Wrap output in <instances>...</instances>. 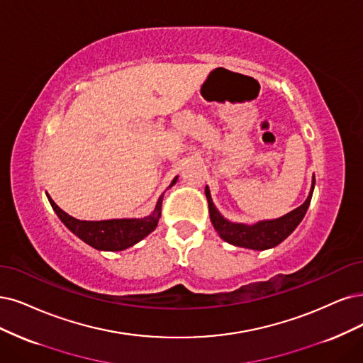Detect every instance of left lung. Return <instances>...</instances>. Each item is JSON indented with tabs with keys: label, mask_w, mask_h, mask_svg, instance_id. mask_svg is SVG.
Here are the masks:
<instances>
[{
	"label": "left lung",
	"mask_w": 363,
	"mask_h": 363,
	"mask_svg": "<svg viewBox=\"0 0 363 363\" xmlns=\"http://www.w3.org/2000/svg\"><path fill=\"white\" fill-rule=\"evenodd\" d=\"M314 184H315V181L313 179V186H311L310 196H308V199L299 208L289 212L287 216L281 217V218L271 220V221H260V223L254 224V225L230 223V221H227L224 217H221V213L217 211V208L213 206V203H212L209 189L206 186L205 194H206L208 205H209L211 221H212L213 227H216V230L218 232V235L225 240V242L233 244L236 247L251 248V250L272 248V247L283 242V240L294 229H296L298 224L305 217L306 209L311 203Z\"/></svg>",
	"instance_id": "8db88e82"
}]
</instances>
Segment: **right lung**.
Listing matches in <instances>:
<instances>
[{
    "mask_svg": "<svg viewBox=\"0 0 363 363\" xmlns=\"http://www.w3.org/2000/svg\"><path fill=\"white\" fill-rule=\"evenodd\" d=\"M174 178L172 185L177 182ZM49 197V196H48ZM49 202L57 212L60 220L69 227V229L86 242L88 245L104 250V251H121L134 244H138L145 236L150 235L161 217V203H163V194L160 196L157 206L150 217L133 218V220H106V221H80L69 213H65L53 200L49 197Z\"/></svg>",
    "mask_w": 363,
    "mask_h": 363,
    "instance_id": "add662e5",
    "label": "right lung"
}]
</instances>
